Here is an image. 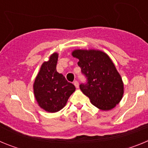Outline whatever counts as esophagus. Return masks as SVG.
Listing matches in <instances>:
<instances>
[{
    "mask_svg": "<svg viewBox=\"0 0 148 148\" xmlns=\"http://www.w3.org/2000/svg\"><path fill=\"white\" fill-rule=\"evenodd\" d=\"M73 84H74V85L75 86V87L78 88V87H79V83H78V81H75V82H73Z\"/></svg>",
    "mask_w": 148,
    "mask_h": 148,
    "instance_id": "34e87169",
    "label": "esophagus"
}]
</instances>
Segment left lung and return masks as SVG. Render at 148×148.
Returning <instances> with one entry per match:
<instances>
[{
  "instance_id": "obj_1",
  "label": "left lung",
  "mask_w": 148,
  "mask_h": 148,
  "mask_svg": "<svg viewBox=\"0 0 148 148\" xmlns=\"http://www.w3.org/2000/svg\"><path fill=\"white\" fill-rule=\"evenodd\" d=\"M79 61L78 65L87 82L81 90L96 108L113 109L122 99L124 85L119 73L109 56L101 51L77 49L72 53Z\"/></svg>"
}]
</instances>
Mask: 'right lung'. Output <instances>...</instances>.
Segmentation results:
<instances>
[{
    "instance_id": "right-lung-1",
    "label": "right lung",
    "mask_w": 148,
    "mask_h": 148,
    "mask_svg": "<svg viewBox=\"0 0 148 148\" xmlns=\"http://www.w3.org/2000/svg\"><path fill=\"white\" fill-rule=\"evenodd\" d=\"M58 53H53L43 63L34 83V94L38 105L49 113H56L66 105L75 86L56 70Z\"/></svg>"
}]
</instances>
